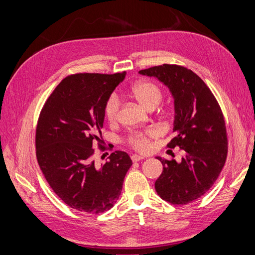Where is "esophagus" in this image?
I'll use <instances>...</instances> for the list:
<instances>
[{
    "mask_svg": "<svg viewBox=\"0 0 255 255\" xmlns=\"http://www.w3.org/2000/svg\"><path fill=\"white\" fill-rule=\"evenodd\" d=\"M130 158H132V160L134 161V163H137V161H139V160L143 159L144 157H143V156H140V155H136V154H135V155H132V157H130Z\"/></svg>",
    "mask_w": 255,
    "mask_h": 255,
    "instance_id": "34e87169",
    "label": "esophagus"
}]
</instances>
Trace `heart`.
Instances as JSON below:
<instances>
[{"mask_svg": "<svg viewBox=\"0 0 255 255\" xmlns=\"http://www.w3.org/2000/svg\"><path fill=\"white\" fill-rule=\"evenodd\" d=\"M130 95L133 96L145 109H154L163 98V91L157 84L151 81H143L135 84L130 88ZM121 102L117 95H112L106 100L104 105V115L107 121L111 123L117 122L119 118ZM157 135V129L154 128H146L140 132H130L126 138L125 142L130 148L145 152L150 149V138Z\"/></svg>", "mask_w": 255, "mask_h": 255, "instance_id": "obj_1", "label": "heart"}]
</instances>
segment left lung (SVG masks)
<instances>
[{"label":"left lung","instance_id":"obj_1","mask_svg":"<svg viewBox=\"0 0 255 255\" xmlns=\"http://www.w3.org/2000/svg\"><path fill=\"white\" fill-rule=\"evenodd\" d=\"M139 73L155 76L170 89L175 137L167 146L185 151L181 163L156 157L163 164V172L155 190L169 203L188 204L213 186L226 164L228 136L222 111L211 89L187 68L164 64Z\"/></svg>","mask_w":255,"mask_h":255}]
</instances>
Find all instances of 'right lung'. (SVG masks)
<instances>
[{"instance_id": "right-lung-1", "label": "right lung", "mask_w": 255, "mask_h": 255, "mask_svg": "<svg viewBox=\"0 0 255 255\" xmlns=\"http://www.w3.org/2000/svg\"><path fill=\"white\" fill-rule=\"evenodd\" d=\"M126 72L68 75L45 101L36 128V156L52 190L74 210L101 214L119 199L132 159L115 151L101 167L95 165L100 149L104 105Z\"/></svg>"}]
</instances>
